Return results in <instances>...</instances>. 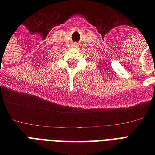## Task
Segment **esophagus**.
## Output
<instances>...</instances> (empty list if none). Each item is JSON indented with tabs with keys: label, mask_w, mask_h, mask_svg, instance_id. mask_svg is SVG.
<instances>
[{
	"label": "esophagus",
	"mask_w": 155,
	"mask_h": 155,
	"mask_svg": "<svg viewBox=\"0 0 155 155\" xmlns=\"http://www.w3.org/2000/svg\"><path fill=\"white\" fill-rule=\"evenodd\" d=\"M75 46H76V45H75Z\"/></svg>",
	"instance_id": "obj_1"
}]
</instances>
